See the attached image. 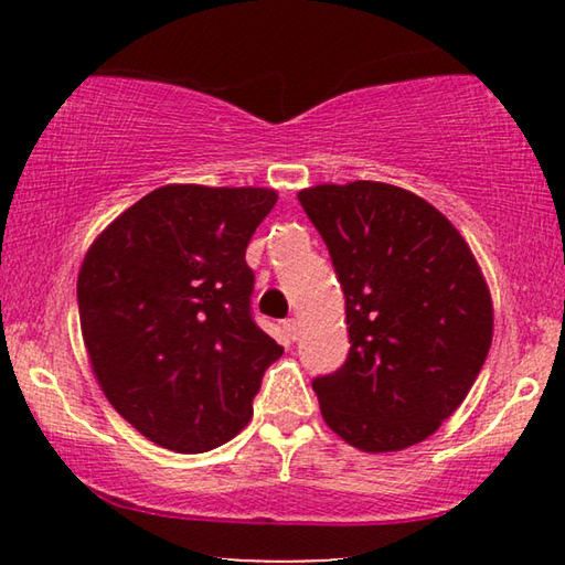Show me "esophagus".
<instances>
[{"mask_svg": "<svg viewBox=\"0 0 565 565\" xmlns=\"http://www.w3.org/2000/svg\"><path fill=\"white\" fill-rule=\"evenodd\" d=\"M284 331L289 333V339H296V337H299V321H296V319H286V321H284Z\"/></svg>", "mask_w": 565, "mask_h": 565, "instance_id": "1", "label": "esophagus"}]
</instances>
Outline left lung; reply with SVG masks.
<instances>
[{"mask_svg":"<svg viewBox=\"0 0 565 565\" xmlns=\"http://www.w3.org/2000/svg\"><path fill=\"white\" fill-rule=\"evenodd\" d=\"M299 202L347 296L349 356L313 379L323 420L366 454L420 444L489 356L493 303L476 256L438 209L394 184H319Z\"/></svg>","mask_w":565,"mask_h":565,"instance_id":"obj_1","label":"left lung"}]
</instances>
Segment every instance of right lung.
<instances>
[{"label": "right lung", "instance_id": "add662e5", "mask_svg": "<svg viewBox=\"0 0 565 565\" xmlns=\"http://www.w3.org/2000/svg\"><path fill=\"white\" fill-rule=\"evenodd\" d=\"M274 189L169 184L84 256L76 301L104 396L149 441L204 454L248 424L284 349L252 319L246 246Z\"/></svg>", "mask_w": 565, "mask_h": 565}]
</instances>
